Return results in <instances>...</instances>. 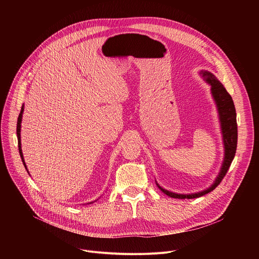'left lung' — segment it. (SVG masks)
Listing matches in <instances>:
<instances>
[{
    "instance_id": "left-lung-1",
    "label": "left lung",
    "mask_w": 259,
    "mask_h": 259,
    "mask_svg": "<svg viewBox=\"0 0 259 259\" xmlns=\"http://www.w3.org/2000/svg\"><path fill=\"white\" fill-rule=\"evenodd\" d=\"M205 80L211 85V92L214 97V100L217 105V109L219 113V119L221 123V130H223V137L225 143V160L223 164V168L220 170L218 177L216 178L215 182L212 184L211 188L191 195H180L168 192L161 188L157 183L158 188L167 196L174 198V199H195L202 197L214 189L217 188L218 184L224 179L226 174L228 173L230 166L235 158L236 151H237V142H238V125H237V114L236 108L233 101L232 96L229 94L225 86L221 84L215 77L209 71H202L201 72Z\"/></svg>"
}]
</instances>
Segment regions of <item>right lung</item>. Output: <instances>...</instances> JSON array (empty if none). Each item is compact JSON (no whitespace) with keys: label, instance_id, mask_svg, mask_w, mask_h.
Segmentation results:
<instances>
[{"label":"right lung","instance_id":"right-lung-1","mask_svg":"<svg viewBox=\"0 0 259 259\" xmlns=\"http://www.w3.org/2000/svg\"><path fill=\"white\" fill-rule=\"evenodd\" d=\"M22 113H23V105L21 106V110H20V114L18 116L17 119V128H16V133H17V139H18V150H19V155L21 157L22 163L26 169V165L24 163V159H23V155H22V151H21V142H20V127H21V119H22ZM27 171V170H26Z\"/></svg>","mask_w":259,"mask_h":259}]
</instances>
